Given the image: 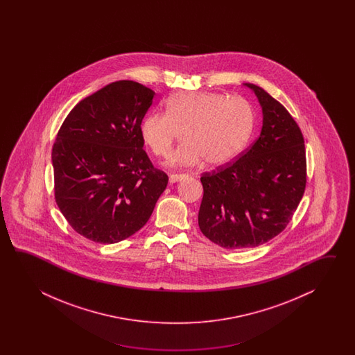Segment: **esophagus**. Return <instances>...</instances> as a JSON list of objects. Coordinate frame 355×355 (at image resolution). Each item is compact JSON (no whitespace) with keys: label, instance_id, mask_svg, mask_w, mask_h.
Segmentation results:
<instances>
[{"label":"esophagus","instance_id":"1","mask_svg":"<svg viewBox=\"0 0 355 355\" xmlns=\"http://www.w3.org/2000/svg\"><path fill=\"white\" fill-rule=\"evenodd\" d=\"M185 178H187V175L170 174V176H168V181H170L171 184H174V182H178V181L182 180V179H185Z\"/></svg>","mask_w":355,"mask_h":355}]
</instances>
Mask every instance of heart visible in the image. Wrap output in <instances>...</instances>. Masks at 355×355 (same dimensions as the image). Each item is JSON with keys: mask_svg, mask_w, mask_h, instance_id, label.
<instances>
[{"mask_svg": "<svg viewBox=\"0 0 355 355\" xmlns=\"http://www.w3.org/2000/svg\"><path fill=\"white\" fill-rule=\"evenodd\" d=\"M255 125V114L241 98H227L213 91L175 94L166 100V114H147L141 123V136L151 151L170 156L171 162L194 166L202 159L209 166L225 165L245 148Z\"/></svg>", "mask_w": 355, "mask_h": 355, "instance_id": "obj_1", "label": "heart"}]
</instances>
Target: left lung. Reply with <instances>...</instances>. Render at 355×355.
Masks as SVG:
<instances>
[{"mask_svg":"<svg viewBox=\"0 0 355 355\" xmlns=\"http://www.w3.org/2000/svg\"><path fill=\"white\" fill-rule=\"evenodd\" d=\"M263 128L239 159L204 173L198 214L207 239L225 249L263 245L287 227L306 189V148L287 109L254 83Z\"/></svg>","mask_w":355,"mask_h":355,"instance_id":"left-lung-1","label":"left lung"}]
</instances>
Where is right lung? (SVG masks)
Wrapping results in <instances>:
<instances>
[{"label":"right lung","mask_w":355,"mask_h":355,"mask_svg":"<svg viewBox=\"0 0 355 355\" xmlns=\"http://www.w3.org/2000/svg\"><path fill=\"white\" fill-rule=\"evenodd\" d=\"M155 92L121 80L81 100L52 150L54 198L77 234L98 243L128 239L147 223L168 178L144 150L141 123Z\"/></svg>","instance_id":"add662e5"}]
</instances>
